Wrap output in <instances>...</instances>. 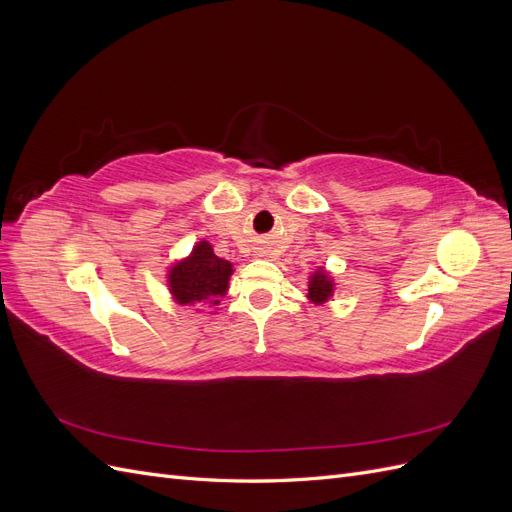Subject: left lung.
I'll return each instance as SVG.
<instances>
[{
  "mask_svg": "<svg viewBox=\"0 0 512 512\" xmlns=\"http://www.w3.org/2000/svg\"><path fill=\"white\" fill-rule=\"evenodd\" d=\"M335 294L333 275L324 269L316 267L307 277V299L314 305H324Z\"/></svg>",
  "mask_w": 512,
  "mask_h": 512,
  "instance_id": "obj_1",
  "label": "left lung"
}]
</instances>
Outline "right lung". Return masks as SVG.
<instances>
[{
  "instance_id": "obj_1",
  "label": "right lung",
  "mask_w": 512,
  "mask_h": 512,
  "mask_svg": "<svg viewBox=\"0 0 512 512\" xmlns=\"http://www.w3.org/2000/svg\"><path fill=\"white\" fill-rule=\"evenodd\" d=\"M232 273H235L232 262L215 256L213 245L207 239H200L188 256L170 262L166 269L168 294L179 307H192L196 303L215 307L226 297Z\"/></svg>"
}]
</instances>
